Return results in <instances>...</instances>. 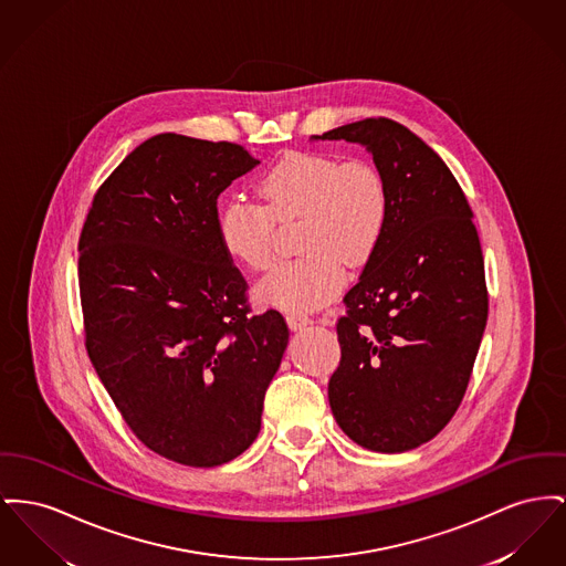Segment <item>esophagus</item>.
I'll list each match as a JSON object with an SVG mask.
<instances>
[{"label":"esophagus","instance_id":"1","mask_svg":"<svg viewBox=\"0 0 566 566\" xmlns=\"http://www.w3.org/2000/svg\"><path fill=\"white\" fill-rule=\"evenodd\" d=\"M286 323H289V327H291L293 332H297V329H303V327L310 325V316H305V314H301V312H289V314H286Z\"/></svg>","mask_w":566,"mask_h":566}]
</instances>
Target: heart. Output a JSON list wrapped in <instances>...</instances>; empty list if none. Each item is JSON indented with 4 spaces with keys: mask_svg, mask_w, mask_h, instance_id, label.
<instances>
[{
    "mask_svg": "<svg viewBox=\"0 0 566 566\" xmlns=\"http://www.w3.org/2000/svg\"><path fill=\"white\" fill-rule=\"evenodd\" d=\"M259 197L231 199L218 216L222 248L254 271L275 263V222L301 218V259L277 266L259 295L286 310L307 312L335 297L346 263L374 254L389 222V188L382 170L366 158L289 154L256 181Z\"/></svg>",
    "mask_w": 566,
    "mask_h": 566,
    "instance_id": "b5f03b06",
    "label": "heart"
}]
</instances>
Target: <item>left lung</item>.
I'll use <instances>...</instances> for the list:
<instances>
[{"mask_svg": "<svg viewBox=\"0 0 566 566\" xmlns=\"http://www.w3.org/2000/svg\"><path fill=\"white\" fill-rule=\"evenodd\" d=\"M366 145L389 188V222L337 318L333 417L357 444L410 451L464 398L488 323L485 265L472 209L442 158L387 117L314 136Z\"/></svg>", "mask_w": 566, "mask_h": 566, "instance_id": "8db88e82", "label": "left lung"}]
</instances>
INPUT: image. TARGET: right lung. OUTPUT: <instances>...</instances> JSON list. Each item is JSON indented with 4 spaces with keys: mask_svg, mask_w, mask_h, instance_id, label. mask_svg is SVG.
Returning <instances> with one entry per match:
<instances>
[{
    "mask_svg": "<svg viewBox=\"0 0 566 566\" xmlns=\"http://www.w3.org/2000/svg\"><path fill=\"white\" fill-rule=\"evenodd\" d=\"M256 165L237 143L156 134L104 179L78 237L87 355L134 436L177 464L254 442L289 344L218 237V197Z\"/></svg>",
    "mask_w": 566,
    "mask_h": 566,
    "instance_id": "obj_1",
    "label": "right lung"
}]
</instances>
